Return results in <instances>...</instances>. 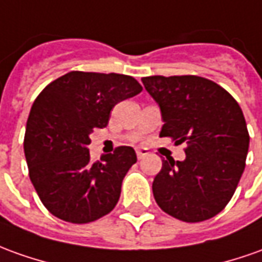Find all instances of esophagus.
Instances as JSON below:
<instances>
[{
  "label": "esophagus",
  "instance_id": "obj_1",
  "mask_svg": "<svg viewBox=\"0 0 262 262\" xmlns=\"http://www.w3.org/2000/svg\"><path fill=\"white\" fill-rule=\"evenodd\" d=\"M145 155H148V151L145 148H138L137 149V157H138V160H142Z\"/></svg>",
  "mask_w": 262,
  "mask_h": 262
}]
</instances>
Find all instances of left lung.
Segmentation results:
<instances>
[{
    "label": "left lung",
    "instance_id": "obj_1",
    "mask_svg": "<svg viewBox=\"0 0 262 262\" xmlns=\"http://www.w3.org/2000/svg\"><path fill=\"white\" fill-rule=\"evenodd\" d=\"M161 108L160 137L187 142L185 160H162L152 192L158 207L185 223L215 217L235 192L250 145L244 114L228 91L196 75L141 78Z\"/></svg>",
    "mask_w": 262,
    "mask_h": 262
}]
</instances>
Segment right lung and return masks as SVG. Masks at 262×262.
<instances>
[{
	"label": "right lung",
	"mask_w": 262,
	"mask_h": 262,
	"mask_svg": "<svg viewBox=\"0 0 262 262\" xmlns=\"http://www.w3.org/2000/svg\"><path fill=\"white\" fill-rule=\"evenodd\" d=\"M141 91L129 75L71 71L35 98L25 129V160L32 185L52 215L88 224L114 210L137 155L122 145L91 161L90 134L107 127L115 104Z\"/></svg>",
	"instance_id": "1"
}]
</instances>
